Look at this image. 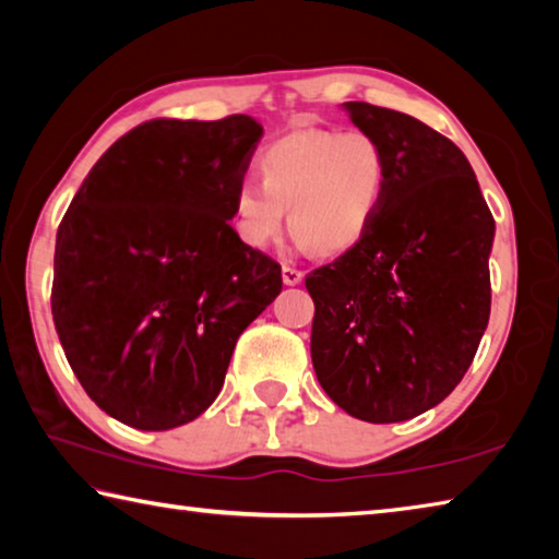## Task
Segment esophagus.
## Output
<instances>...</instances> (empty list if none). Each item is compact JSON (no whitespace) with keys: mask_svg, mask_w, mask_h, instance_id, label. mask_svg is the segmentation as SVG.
<instances>
[{"mask_svg":"<svg viewBox=\"0 0 559 559\" xmlns=\"http://www.w3.org/2000/svg\"><path fill=\"white\" fill-rule=\"evenodd\" d=\"M281 276H283V283H286V286H298V283L302 281V273L296 266H283Z\"/></svg>","mask_w":559,"mask_h":559,"instance_id":"obj_1","label":"esophagus"}]
</instances>
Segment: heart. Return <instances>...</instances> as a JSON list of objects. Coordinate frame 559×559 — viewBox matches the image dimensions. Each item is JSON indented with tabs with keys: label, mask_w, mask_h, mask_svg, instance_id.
Segmentation results:
<instances>
[{
	"label": "heart",
	"mask_w": 559,
	"mask_h": 559,
	"mask_svg": "<svg viewBox=\"0 0 559 559\" xmlns=\"http://www.w3.org/2000/svg\"><path fill=\"white\" fill-rule=\"evenodd\" d=\"M261 182L236 185L231 219L251 249H269L288 212L300 246L353 249L380 212L390 163L380 140L362 130H298L259 155Z\"/></svg>",
	"instance_id": "b5f03b06"
}]
</instances>
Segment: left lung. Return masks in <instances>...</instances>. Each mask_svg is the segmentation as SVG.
Returning <instances> with one entry per match:
<instances>
[{"label":"left lung","instance_id":"left-lung-1","mask_svg":"<svg viewBox=\"0 0 559 559\" xmlns=\"http://www.w3.org/2000/svg\"><path fill=\"white\" fill-rule=\"evenodd\" d=\"M343 110L380 140L390 179L362 239L306 278L310 357L340 409L394 424L447 400L471 367L490 316L496 222L449 138L370 103Z\"/></svg>","mask_w":559,"mask_h":559}]
</instances>
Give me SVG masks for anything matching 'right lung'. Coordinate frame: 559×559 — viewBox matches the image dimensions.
<instances>
[{
  "instance_id": "1",
  "label": "right lung",
  "mask_w": 559,
  "mask_h": 559,
  "mask_svg": "<svg viewBox=\"0 0 559 559\" xmlns=\"http://www.w3.org/2000/svg\"><path fill=\"white\" fill-rule=\"evenodd\" d=\"M261 138L251 116L150 120L100 155L63 216L56 333L86 394L128 427L197 419L283 288L278 263L229 224Z\"/></svg>"
}]
</instances>
